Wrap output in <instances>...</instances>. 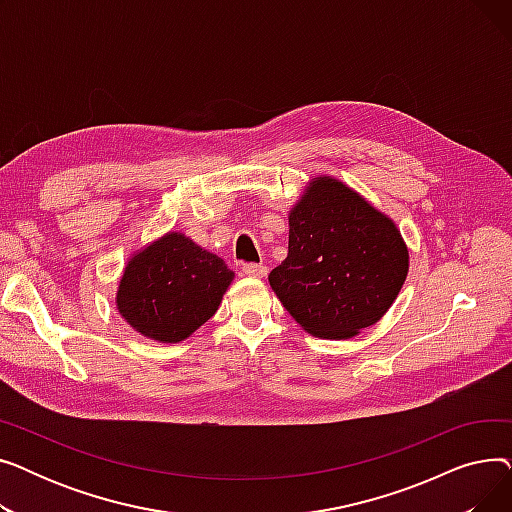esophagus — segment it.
<instances>
[{
  "instance_id": "obj_1",
  "label": "esophagus",
  "mask_w": 512,
  "mask_h": 512,
  "mask_svg": "<svg viewBox=\"0 0 512 512\" xmlns=\"http://www.w3.org/2000/svg\"><path fill=\"white\" fill-rule=\"evenodd\" d=\"M242 272L249 278H263L265 276V267L259 263H245L242 265Z\"/></svg>"
}]
</instances>
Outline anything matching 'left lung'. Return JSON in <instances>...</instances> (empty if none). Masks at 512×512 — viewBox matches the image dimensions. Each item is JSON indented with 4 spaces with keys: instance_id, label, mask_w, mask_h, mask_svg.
Instances as JSON below:
<instances>
[{
    "instance_id": "left-lung-1",
    "label": "left lung",
    "mask_w": 512,
    "mask_h": 512,
    "mask_svg": "<svg viewBox=\"0 0 512 512\" xmlns=\"http://www.w3.org/2000/svg\"><path fill=\"white\" fill-rule=\"evenodd\" d=\"M288 257L270 284L313 336L351 338L394 303L409 251L384 213L332 178H317L288 218Z\"/></svg>"
}]
</instances>
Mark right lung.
Masks as SVG:
<instances>
[{
  "mask_svg": "<svg viewBox=\"0 0 512 512\" xmlns=\"http://www.w3.org/2000/svg\"><path fill=\"white\" fill-rule=\"evenodd\" d=\"M232 278L224 259L172 232L128 261L118 309L143 336L180 342L218 311Z\"/></svg>",
  "mask_w": 512,
  "mask_h": 512,
  "instance_id": "1",
  "label": "right lung"
}]
</instances>
